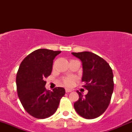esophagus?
Masks as SVG:
<instances>
[{"instance_id":"esophagus-1","label":"esophagus","mask_w":132,"mask_h":132,"mask_svg":"<svg viewBox=\"0 0 132 132\" xmlns=\"http://www.w3.org/2000/svg\"><path fill=\"white\" fill-rule=\"evenodd\" d=\"M71 89H66V93H70L71 92Z\"/></svg>"}]
</instances>
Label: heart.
Wrapping results in <instances>:
<instances>
[{"label":"heart","mask_w":132,"mask_h":132,"mask_svg":"<svg viewBox=\"0 0 132 132\" xmlns=\"http://www.w3.org/2000/svg\"><path fill=\"white\" fill-rule=\"evenodd\" d=\"M74 81H75V78L72 77H66V78H64L63 80L64 84L65 86H68V87L72 86L73 84L74 83Z\"/></svg>","instance_id":"obj_1"}]
</instances>
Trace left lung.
I'll return each mask as SVG.
<instances>
[{
    "mask_svg": "<svg viewBox=\"0 0 132 132\" xmlns=\"http://www.w3.org/2000/svg\"><path fill=\"white\" fill-rule=\"evenodd\" d=\"M82 63V81L88 91L79 95L74 103L76 112L85 119H94L102 115L107 109L114 90L113 73L109 64L98 55L89 52H72Z\"/></svg>",
    "mask_w": 132,
    "mask_h": 132,
    "instance_id": "obj_1",
    "label": "left lung"
}]
</instances>
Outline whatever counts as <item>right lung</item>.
Returning <instances> with one entry per match:
<instances>
[{
	"instance_id": "right-lung-1",
	"label": "right lung",
	"mask_w": 132,
	"mask_h": 132,
	"mask_svg": "<svg viewBox=\"0 0 132 132\" xmlns=\"http://www.w3.org/2000/svg\"><path fill=\"white\" fill-rule=\"evenodd\" d=\"M61 52L38 49L20 65L16 79L18 98L25 110L34 118L45 119L53 115L65 94L63 87H55L52 91L45 88V78L51 74L53 61Z\"/></svg>"
}]
</instances>
